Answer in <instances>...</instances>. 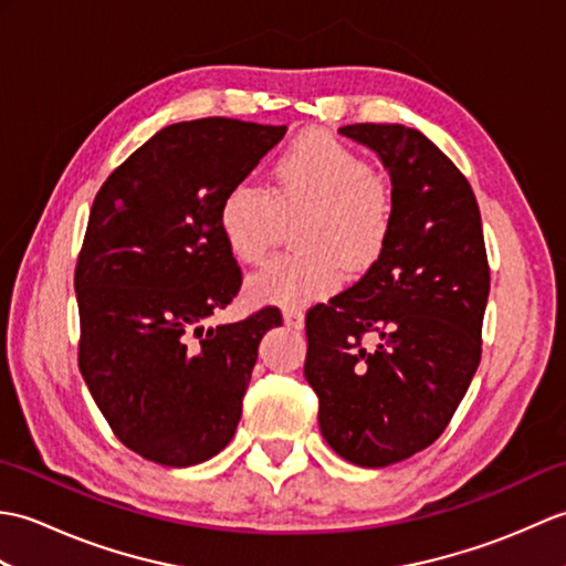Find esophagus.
<instances>
[{"label": "esophagus", "instance_id": "esophagus-1", "mask_svg": "<svg viewBox=\"0 0 566 566\" xmlns=\"http://www.w3.org/2000/svg\"><path fill=\"white\" fill-rule=\"evenodd\" d=\"M284 323L290 328H302L304 326V311L302 308H294V306L284 308Z\"/></svg>", "mask_w": 566, "mask_h": 566}]
</instances>
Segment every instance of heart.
Returning <instances> with one entry per match:
<instances>
[{
    "label": "heart",
    "mask_w": 566,
    "mask_h": 566,
    "mask_svg": "<svg viewBox=\"0 0 566 566\" xmlns=\"http://www.w3.org/2000/svg\"><path fill=\"white\" fill-rule=\"evenodd\" d=\"M394 191L371 165L326 134L290 143L270 167V187L238 182L219 201V231L243 264L260 262L282 221H294L292 255L272 258L248 280L255 304L304 306L333 294L347 272L377 264L394 233Z\"/></svg>",
    "instance_id": "obj_1"
}]
</instances>
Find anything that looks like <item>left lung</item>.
<instances>
[{"label":"left lung","instance_id":"8db88e82","mask_svg":"<svg viewBox=\"0 0 566 566\" xmlns=\"http://www.w3.org/2000/svg\"><path fill=\"white\" fill-rule=\"evenodd\" d=\"M340 134L389 167L394 233L363 280L308 308L304 375L331 448L387 467L436 442L464 399L491 272L476 197L448 155L401 124Z\"/></svg>","mask_w":566,"mask_h":566}]
</instances>
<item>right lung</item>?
Segmentation results:
<instances>
[{
  "instance_id": "1",
  "label": "right lung",
  "mask_w": 566,
  "mask_h": 566,
  "mask_svg": "<svg viewBox=\"0 0 566 566\" xmlns=\"http://www.w3.org/2000/svg\"><path fill=\"white\" fill-rule=\"evenodd\" d=\"M284 134L223 116L172 124L94 197L75 264L77 363L114 436L150 462L191 467L231 442L258 345L282 326L276 306L203 323L243 284L219 201Z\"/></svg>"
}]
</instances>
